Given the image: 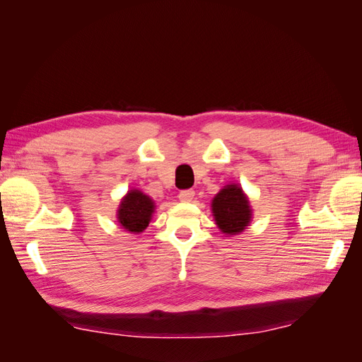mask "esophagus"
I'll return each instance as SVG.
<instances>
[{"mask_svg":"<svg viewBox=\"0 0 362 362\" xmlns=\"http://www.w3.org/2000/svg\"><path fill=\"white\" fill-rule=\"evenodd\" d=\"M194 199V191L192 189H183L179 192V200L180 202H191Z\"/></svg>","mask_w":362,"mask_h":362,"instance_id":"obj_1","label":"esophagus"}]
</instances>
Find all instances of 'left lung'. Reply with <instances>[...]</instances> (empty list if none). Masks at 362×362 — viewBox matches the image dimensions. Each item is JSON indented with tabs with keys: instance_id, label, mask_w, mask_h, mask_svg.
<instances>
[{
	"instance_id": "left-lung-1",
	"label": "left lung",
	"mask_w": 362,
	"mask_h": 362,
	"mask_svg": "<svg viewBox=\"0 0 362 362\" xmlns=\"http://www.w3.org/2000/svg\"><path fill=\"white\" fill-rule=\"evenodd\" d=\"M212 216L221 233L237 235L243 233L252 218V209L242 187L237 183L226 185L212 200Z\"/></svg>"
}]
</instances>
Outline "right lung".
<instances>
[{
    "instance_id": "add662e5",
    "label": "right lung",
    "mask_w": 362,
    "mask_h": 362,
    "mask_svg": "<svg viewBox=\"0 0 362 362\" xmlns=\"http://www.w3.org/2000/svg\"><path fill=\"white\" fill-rule=\"evenodd\" d=\"M154 202L151 197L139 189L127 192L117 209V221L128 233L139 234L150 225L154 212Z\"/></svg>"
}]
</instances>
